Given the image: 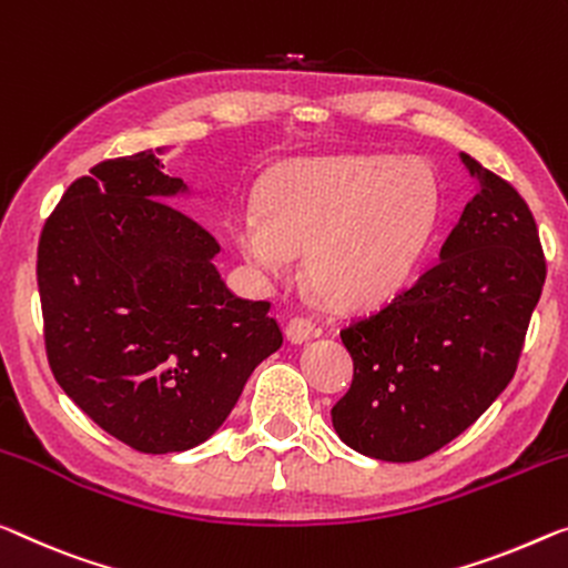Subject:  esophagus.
Returning a JSON list of instances; mask_svg holds the SVG:
<instances>
[{
	"instance_id": "34e87169",
	"label": "esophagus",
	"mask_w": 568,
	"mask_h": 568,
	"mask_svg": "<svg viewBox=\"0 0 568 568\" xmlns=\"http://www.w3.org/2000/svg\"><path fill=\"white\" fill-rule=\"evenodd\" d=\"M312 335H314V325L307 317H294L290 320V325H286V339H290L292 345L307 343Z\"/></svg>"
}]
</instances>
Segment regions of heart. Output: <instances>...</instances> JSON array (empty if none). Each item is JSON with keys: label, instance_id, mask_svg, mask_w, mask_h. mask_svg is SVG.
<instances>
[{"label": "heart", "instance_id": "b5f03b06", "mask_svg": "<svg viewBox=\"0 0 568 568\" xmlns=\"http://www.w3.org/2000/svg\"><path fill=\"white\" fill-rule=\"evenodd\" d=\"M439 193L414 160L312 156L278 168L258 211L231 223V243L264 278L290 276L307 251V278L335 310L373 307L396 294L429 241Z\"/></svg>", "mask_w": 568, "mask_h": 568}]
</instances>
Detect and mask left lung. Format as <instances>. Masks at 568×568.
<instances>
[{
  "label": "left lung",
  "instance_id": "8db88e82",
  "mask_svg": "<svg viewBox=\"0 0 568 568\" xmlns=\"http://www.w3.org/2000/svg\"><path fill=\"white\" fill-rule=\"evenodd\" d=\"M459 156L477 195L439 261L339 333L355 373L333 406V426L365 457L424 459L473 426L516 375L544 290V248L526 200L469 154Z\"/></svg>",
  "mask_w": 568,
  "mask_h": 568
}]
</instances>
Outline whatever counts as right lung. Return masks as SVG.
I'll list each match as a JSON object with an SVG mask.
<instances>
[{"mask_svg":"<svg viewBox=\"0 0 568 568\" xmlns=\"http://www.w3.org/2000/svg\"><path fill=\"white\" fill-rule=\"evenodd\" d=\"M164 150L95 164L48 217L38 286L52 375L103 432L144 455L203 444L282 347L272 304L235 296L217 241L168 200Z\"/></svg>","mask_w":568,"mask_h":568,"instance_id":"right-lung-1","label":"right lung"}]
</instances>
